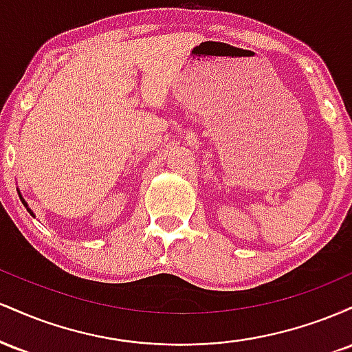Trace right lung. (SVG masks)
<instances>
[{"label": "right lung", "instance_id": "1", "mask_svg": "<svg viewBox=\"0 0 352 352\" xmlns=\"http://www.w3.org/2000/svg\"><path fill=\"white\" fill-rule=\"evenodd\" d=\"M18 193H19V199H21V201H23V205H24V207H26V210H28V212H30V215H31V217H36V215H34V213H33V210H31L30 207H28L26 200H24V199H23V195H21V192H19V190H18Z\"/></svg>", "mask_w": 352, "mask_h": 352}]
</instances>
